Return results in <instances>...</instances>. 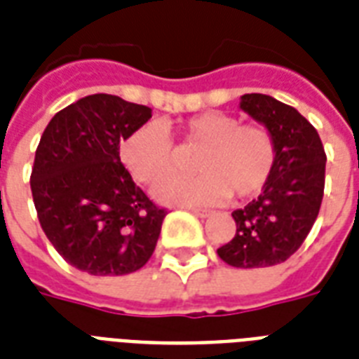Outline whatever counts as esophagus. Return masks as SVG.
Returning a JSON list of instances; mask_svg holds the SVG:
<instances>
[{
  "instance_id": "1",
  "label": "esophagus",
  "mask_w": 359,
  "mask_h": 359,
  "mask_svg": "<svg viewBox=\"0 0 359 359\" xmlns=\"http://www.w3.org/2000/svg\"><path fill=\"white\" fill-rule=\"evenodd\" d=\"M191 214H196L197 218H208L212 216V210H205V208H190Z\"/></svg>"
}]
</instances>
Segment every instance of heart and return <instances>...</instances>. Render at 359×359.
<instances>
[{
  "instance_id": "b5f03b06",
  "label": "heart",
  "mask_w": 359,
  "mask_h": 359,
  "mask_svg": "<svg viewBox=\"0 0 359 359\" xmlns=\"http://www.w3.org/2000/svg\"><path fill=\"white\" fill-rule=\"evenodd\" d=\"M186 147L203 149L196 179H171L154 188L162 203L214 205L262 190L276 163V143L261 124H242L222 111L190 117L180 126ZM121 162L141 184H154L179 168V154L163 126L147 123L121 141Z\"/></svg>"
}]
</instances>
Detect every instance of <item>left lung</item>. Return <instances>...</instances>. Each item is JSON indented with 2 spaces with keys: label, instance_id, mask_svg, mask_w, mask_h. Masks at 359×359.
Listing matches in <instances>:
<instances>
[{
  "label": "left lung",
  "instance_id": "left-lung-1",
  "mask_svg": "<svg viewBox=\"0 0 359 359\" xmlns=\"http://www.w3.org/2000/svg\"><path fill=\"white\" fill-rule=\"evenodd\" d=\"M240 109L272 134L276 163L261 196L233 212L236 233L218 255L235 268L276 266L300 248L317 219L326 154L317 130L292 106L251 93L240 97Z\"/></svg>",
  "mask_w": 359,
  "mask_h": 359
}]
</instances>
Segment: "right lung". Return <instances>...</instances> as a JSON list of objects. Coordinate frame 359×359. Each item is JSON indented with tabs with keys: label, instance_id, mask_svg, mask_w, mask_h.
<instances>
[{
	"label": "right lung",
	"instance_id": "add662e5",
	"mask_svg": "<svg viewBox=\"0 0 359 359\" xmlns=\"http://www.w3.org/2000/svg\"><path fill=\"white\" fill-rule=\"evenodd\" d=\"M152 109L115 95H89L52 117L36 147L31 194L57 253L91 276H126L145 266L165 210L130 177L119 143Z\"/></svg>",
	"mask_w": 359,
	"mask_h": 359
}]
</instances>
